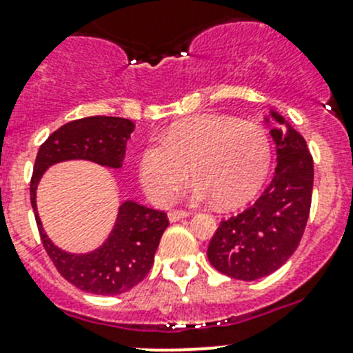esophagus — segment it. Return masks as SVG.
<instances>
[{
    "label": "esophagus",
    "mask_w": 353,
    "mask_h": 353,
    "mask_svg": "<svg viewBox=\"0 0 353 353\" xmlns=\"http://www.w3.org/2000/svg\"><path fill=\"white\" fill-rule=\"evenodd\" d=\"M188 212H184V210H170L169 212V221L170 222H177V221H181V219H186L188 217Z\"/></svg>",
    "instance_id": "esophagus-1"
}]
</instances>
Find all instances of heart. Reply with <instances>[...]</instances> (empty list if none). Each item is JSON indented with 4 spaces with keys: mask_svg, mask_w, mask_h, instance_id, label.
<instances>
[{
    "mask_svg": "<svg viewBox=\"0 0 353 353\" xmlns=\"http://www.w3.org/2000/svg\"><path fill=\"white\" fill-rule=\"evenodd\" d=\"M191 176V200H217L222 207L246 203L271 169L265 129L225 115H200L172 125L162 141H152L138 157L143 190L157 205H167Z\"/></svg>",
    "mask_w": 353,
    "mask_h": 353,
    "instance_id": "heart-1",
    "label": "heart"
}]
</instances>
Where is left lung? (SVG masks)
<instances>
[{
  "label": "left lung",
  "instance_id": "left-lung-1",
  "mask_svg": "<svg viewBox=\"0 0 353 353\" xmlns=\"http://www.w3.org/2000/svg\"><path fill=\"white\" fill-rule=\"evenodd\" d=\"M271 119L283 129H271L276 143L274 177L259 200L221 222L208 243L207 256L222 274L255 281L278 271L295 253L307 221L314 186V162L307 143L283 115L271 110Z\"/></svg>",
  "mask_w": 353,
  "mask_h": 353
}]
</instances>
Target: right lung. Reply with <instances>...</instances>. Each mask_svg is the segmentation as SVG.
Masks as SVG:
<instances>
[{"label": "right lung", "mask_w": 353, "mask_h": 353, "mask_svg": "<svg viewBox=\"0 0 353 353\" xmlns=\"http://www.w3.org/2000/svg\"><path fill=\"white\" fill-rule=\"evenodd\" d=\"M132 131L134 124L129 119L97 115L72 121L41 145L34 163L30 203L44 250L68 283L94 295H121L146 278L160 238L169 225L167 214L138 201H124L103 245L90 253H70L58 248L44 232L36 205L37 183L48 167L65 160H90L98 165L121 169L125 143Z\"/></svg>", "instance_id": "obj_1"}]
</instances>
